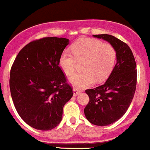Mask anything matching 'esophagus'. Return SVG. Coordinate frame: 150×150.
<instances>
[{
	"instance_id": "esophagus-1",
	"label": "esophagus",
	"mask_w": 150,
	"mask_h": 150,
	"mask_svg": "<svg viewBox=\"0 0 150 150\" xmlns=\"http://www.w3.org/2000/svg\"><path fill=\"white\" fill-rule=\"evenodd\" d=\"M74 96H77L79 94H80V92H81V90L78 89V88H74Z\"/></svg>"
}]
</instances>
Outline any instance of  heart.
I'll list each match as a JSON object with an SVG mask.
<instances>
[{
  "label": "heart",
  "mask_w": 150,
  "mask_h": 150,
  "mask_svg": "<svg viewBox=\"0 0 150 150\" xmlns=\"http://www.w3.org/2000/svg\"><path fill=\"white\" fill-rule=\"evenodd\" d=\"M71 52L64 51L59 58V66L67 76L76 71L77 62H82L83 72L70 79V83L78 88L88 87L95 80L103 82L108 78L114 68L116 50L110 43L93 38H84L71 46Z\"/></svg>",
  "instance_id": "obj_1"
}]
</instances>
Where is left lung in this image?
<instances>
[{
  "label": "left lung",
  "instance_id": "left-lung-1",
  "mask_svg": "<svg viewBox=\"0 0 150 150\" xmlns=\"http://www.w3.org/2000/svg\"><path fill=\"white\" fill-rule=\"evenodd\" d=\"M94 37L107 40L116 50L117 62L105 83L86 90L89 101L85 116L91 124L106 126L122 117L132 103L137 85L136 62L132 50L123 41L109 34Z\"/></svg>",
  "mask_w": 150,
  "mask_h": 150
}]
</instances>
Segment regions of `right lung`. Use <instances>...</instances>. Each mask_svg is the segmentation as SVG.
<instances>
[{"label": "right lung", "instance_id": "right-lung-1", "mask_svg": "<svg viewBox=\"0 0 150 150\" xmlns=\"http://www.w3.org/2000/svg\"><path fill=\"white\" fill-rule=\"evenodd\" d=\"M69 40L48 37L33 40L12 65L10 88L16 111L30 127L49 131L62 119L63 107L74 95L59 58Z\"/></svg>", "mask_w": 150, "mask_h": 150}]
</instances>
